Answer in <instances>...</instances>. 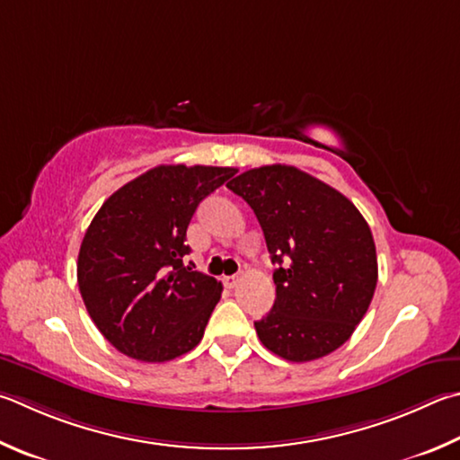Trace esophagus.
Returning a JSON list of instances; mask_svg holds the SVG:
<instances>
[{
	"instance_id": "esophagus-1",
	"label": "esophagus",
	"mask_w": 460,
	"mask_h": 460,
	"mask_svg": "<svg viewBox=\"0 0 460 460\" xmlns=\"http://www.w3.org/2000/svg\"><path fill=\"white\" fill-rule=\"evenodd\" d=\"M223 281H225V286H227V288H235L237 283L241 281V275H239V273H235V275H227V278H223Z\"/></svg>"
}]
</instances>
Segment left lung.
<instances>
[{
  "label": "left lung",
  "instance_id": "1",
  "mask_svg": "<svg viewBox=\"0 0 460 460\" xmlns=\"http://www.w3.org/2000/svg\"><path fill=\"white\" fill-rule=\"evenodd\" d=\"M261 225L275 304L255 322L261 344L289 362L332 354L368 312L378 261L368 223L340 190L296 166L270 164L227 185Z\"/></svg>",
  "mask_w": 460,
  "mask_h": 460
}]
</instances>
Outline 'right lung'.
<instances>
[{"mask_svg": "<svg viewBox=\"0 0 460 460\" xmlns=\"http://www.w3.org/2000/svg\"><path fill=\"white\" fill-rule=\"evenodd\" d=\"M231 166L161 164L106 199L82 239L78 288L100 333L128 358L169 362L201 341L223 286L185 265L199 203Z\"/></svg>", "mask_w": 460, "mask_h": 460, "instance_id": "right-lung-1", "label": "right lung"}]
</instances>
